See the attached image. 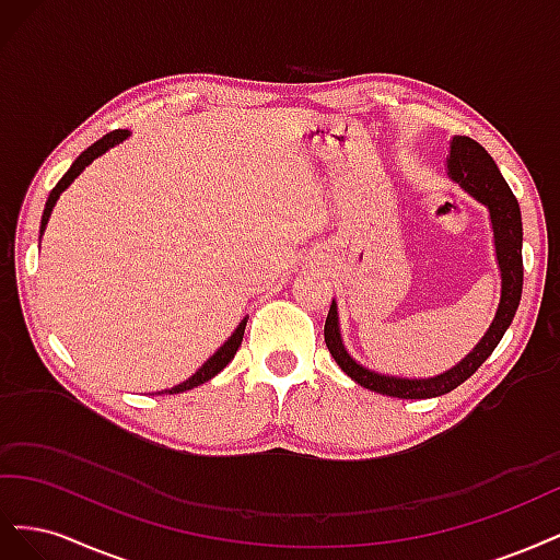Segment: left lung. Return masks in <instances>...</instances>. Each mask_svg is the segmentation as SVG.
<instances>
[{
	"instance_id": "obj_1",
	"label": "left lung",
	"mask_w": 560,
	"mask_h": 560,
	"mask_svg": "<svg viewBox=\"0 0 560 560\" xmlns=\"http://www.w3.org/2000/svg\"><path fill=\"white\" fill-rule=\"evenodd\" d=\"M446 165H448V177L460 184L471 198L483 202L490 212V224H493V238H495V257H498L500 276H502L500 306H498L495 319L490 322L486 336L460 364H455L453 369L444 371V374H439L434 378H397V376L376 374V371H371L350 358L341 341V329H338L336 301H331V308L325 322V343L331 352V358L354 383H360L362 387L374 389V393H381L387 397L430 399V397L446 395L460 383H465L474 371L490 358V352L498 348L504 331L512 325L518 301H521L523 226H521L518 200L512 194L510 184L504 182L495 161L490 159L488 151L479 142L465 138V135H457V138L451 140V154L446 159Z\"/></svg>"
}]
</instances>
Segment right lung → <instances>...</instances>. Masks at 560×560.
<instances>
[{"mask_svg":"<svg viewBox=\"0 0 560 560\" xmlns=\"http://www.w3.org/2000/svg\"><path fill=\"white\" fill-rule=\"evenodd\" d=\"M128 138V130H112V132H107L103 140H97L95 144H91L86 151H83V154H79V159L70 165V171H67L65 175H62V179L54 186V191L48 194V200H46V208H44V214H42V226H39V233H44V229H46V224H48V217H50V212H54V208H56V200L60 198V194L67 189V186H70L81 173H83V167H89L97 156H103L105 151H109L112 147H116L118 142H124ZM245 325H247V317L241 322L238 325V329H235L233 334H231V338L229 341L219 348L212 358L202 364L196 374L189 378V381H184V383H179V385H175V387H171V389H163L165 395H177V393H186V389H191V387H198V385H202L206 381H210V378H214L219 371H222L233 358H235V352H238V348H241V343H243V336H245ZM161 393V395H163Z\"/></svg>","mask_w":560,"mask_h":560,"instance_id":"add662e5","label":"right lung"}]
</instances>
